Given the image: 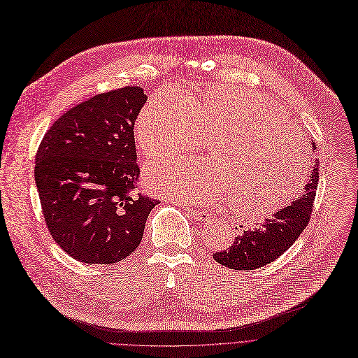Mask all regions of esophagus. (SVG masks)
I'll return each mask as SVG.
<instances>
[{
    "label": "esophagus",
    "instance_id": "obj_1",
    "mask_svg": "<svg viewBox=\"0 0 358 358\" xmlns=\"http://www.w3.org/2000/svg\"><path fill=\"white\" fill-rule=\"evenodd\" d=\"M189 213L196 221H209L210 220V213L208 210H201V209H190Z\"/></svg>",
    "mask_w": 358,
    "mask_h": 358
}]
</instances>
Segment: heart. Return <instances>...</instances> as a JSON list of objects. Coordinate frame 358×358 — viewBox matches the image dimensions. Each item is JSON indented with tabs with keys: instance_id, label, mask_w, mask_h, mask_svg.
<instances>
[{
	"instance_id": "obj_1",
	"label": "heart",
	"mask_w": 358,
	"mask_h": 358,
	"mask_svg": "<svg viewBox=\"0 0 358 358\" xmlns=\"http://www.w3.org/2000/svg\"><path fill=\"white\" fill-rule=\"evenodd\" d=\"M134 137L148 158L197 148L201 137H209L216 159L152 162L145 171L149 184L190 203L234 201L237 212L255 220L285 208L308 174L304 136L256 92L217 86L193 101L157 92L137 115Z\"/></svg>"
}]
</instances>
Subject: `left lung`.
<instances>
[{"label": "left lung", "mask_w": 358, "mask_h": 358, "mask_svg": "<svg viewBox=\"0 0 358 358\" xmlns=\"http://www.w3.org/2000/svg\"><path fill=\"white\" fill-rule=\"evenodd\" d=\"M315 149L316 146L313 143V150ZM310 168H312V173L299 199L268 217L262 227L244 231L243 236L236 237L229 250L215 253L213 259L229 269L252 271L266 266L284 255L300 237L313 210L319 184L317 159Z\"/></svg>", "instance_id": "left-lung-1"}]
</instances>
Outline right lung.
<instances>
[{
    "label": "right lung",
    "instance_id": "right-lung-1",
    "mask_svg": "<svg viewBox=\"0 0 358 358\" xmlns=\"http://www.w3.org/2000/svg\"><path fill=\"white\" fill-rule=\"evenodd\" d=\"M148 96L126 86L99 93L61 115L35 158L45 224L73 259L113 265L130 256L159 200L134 193V121Z\"/></svg>",
    "mask_w": 358,
    "mask_h": 358
}]
</instances>
